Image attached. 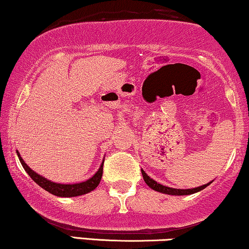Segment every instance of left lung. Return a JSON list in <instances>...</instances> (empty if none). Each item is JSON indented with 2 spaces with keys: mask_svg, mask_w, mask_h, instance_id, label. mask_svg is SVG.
Listing matches in <instances>:
<instances>
[{
  "mask_svg": "<svg viewBox=\"0 0 249 249\" xmlns=\"http://www.w3.org/2000/svg\"><path fill=\"white\" fill-rule=\"evenodd\" d=\"M141 174H142V177H143V180L146 184L149 186L152 190L154 191H157V192H161V193H164V194H169V195H188V194H193V193H196V192H200L202 191L203 188H206L208 185L212 184V181L208 182V184L206 185H202V186H199V187H195V188H188V190H179V188H172V187H166L164 185H161L159 184V182L154 180L148 176L146 172L143 171V170H141Z\"/></svg>",
  "mask_w": 249,
  "mask_h": 249,
  "instance_id": "obj_1",
  "label": "left lung"
}]
</instances>
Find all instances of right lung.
I'll use <instances>...</instances> for the list:
<instances>
[{
	"instance_id": "add662e5",
	"label": "right lung",
	"mask_w": 249,
	"mask_h": 249,
	"mask_svg": "<svg viewBox=\"0 0 249 249\" xmlns=\"http://www.w3.org/2000/svg\"><path fill=\"white\" fill-rule=\"evenodd\" d=\"M17 155L21 163V165H23V168L25 169V171L27 172L28 176H30V177L32 178L40 187H42L43 190L49 192V193L56 195V196L71 197V196H78V195L89 193V192L95 190V188L99 186L100 181H101L102 174H103V162L105 161L102 162V164L100 166V169L97 170L96 174L86 181L78 182V184H57V182L48 180V179L42 177V176L37 175L36 171H33V170L24 162V160L21 159V156L19 155V153L18 152H17Z\"/></svg>"
}]
</instances>
